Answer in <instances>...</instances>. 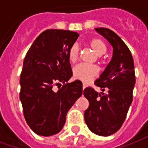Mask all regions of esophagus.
<instances>
[{
	"label": "esophagus",
	"instance_id": "34e87169",
	"mask_svg": "<svg viewBox=\"0 0 148 148\" xmlns=\"http://www.w3.org/2000/svg\"><path fill=\"white\" fill-rule=\"evenodd\" d=\"M85 88H86V84L83 83V84H82V89H83V90H84Z\"/></svg>",
	"mask_w": 148,
	"mask_h": 148
}]
</instances>
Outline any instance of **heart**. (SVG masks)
<instances>
[{
	"instance_id": "b5f03b06",
	"label": "heart",
	"mask_w": 148,
	"mask_h": 148,
	"mask_svg": "<svg viewBox=\"0 0 148 148\" xmlns=\"http://www.w3.org/2000/svg\"><path fill=\"white\" fill-rule=\"evenodd\" d=\"M90 45L91 48L93 49L94 52L97 55H102L105 54L107 50L106 43L104 42L103 40L98 38L93 39L90 42ZM78 52H79V48L78 46L74 43L71 46L68 50V59L71 62H74L77 61V57H78ZM99 70L96 66H92V65L82 64L77 65V66L74 68L73 74L74 77L76 79L85 82H90L93 80L94 77L98 74Z\"/></svg>"
}]
</instances>
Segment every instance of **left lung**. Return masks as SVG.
Here are the masks:
<instances>
[{
    "label": "left lung",
    "instance_id": "8db88e82",
    "mask_svg": "<svg viewBox=\"0 0 148 148\" xmlns=\"http://www.w3.org/2000/svg\"><path fill=\"white\" fill-rule=\"evenodd\" d=\"M95 30L112 46L113 53L106 70L94 82L106 93H97L91 87L84 90V96L90 102L84 117L91 132L109 136L121 128L132 101L134 62L130 50L114 32L106 27Z\"/></svg>",
    "mask_w": 148,
    "mask_h": 148
}]
</instances>
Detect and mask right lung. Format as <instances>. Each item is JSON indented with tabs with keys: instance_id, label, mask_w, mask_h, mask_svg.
<instances>
[{
	"instance_id": "add662e5",
	"label": "right lung",
	"mask_w": 148,
	"mask_h": 148,
	"mask_svg": "<svg viewBox=\"0 0 148 148\" xmlns=\"http://www.w3.org/2000/svg\"><path fill=\"white\" fill-rule=\"evenodd\" d=\"M79 34L48 29L37 37L27 51L20 78V99L25 121L35 133L50 136L59 132L69 109L82 94V83L72 77L68 50ZM64 85L58 91L53 86Z\"/></svg>"
}]
</instances>
